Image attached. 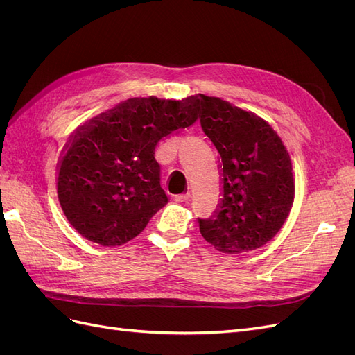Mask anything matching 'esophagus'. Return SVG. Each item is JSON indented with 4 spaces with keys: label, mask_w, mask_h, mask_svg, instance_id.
I'll return each mask as SVG.
<instances>
[{
    "label": "esophagus",
    "mask_w": 355,
    "mask_h": 355,
    "mask_svg": "<svg viewBox=\"0 0 355 355\" xmlns=\"http://www.w3.org/2000/svg\"><path fill=\"white\" fill-rule=\"evenodd\" d=\"M189 198H191L189 194H179V196L175 197V201H176V202H180V204H184V202H188Z\"/></svg>",
    "instance_id": "esophagus-1"
}]
</instances>
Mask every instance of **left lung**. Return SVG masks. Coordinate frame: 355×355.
Masks as SVG:
<instances>
[{
    "label": "left lung",
    "mask_w": 355,
    "mask_h": 355,
    "mask_svg": "<svg viewBox=\"0 0 355 355\" xmlns=\"http://www.w3.org/2000/svg\"><path fill=\"white\" fill-rule=\"evenodd\" d=\"M200 124L218 149L220 201L200 232L223 253L239 254L271 241L295 200L292 159L261 116L220 98L200 94Z\"/></svg>",
    "instance_id": "1"
}]
</instances>
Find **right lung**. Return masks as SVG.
Here are the masks:
<instances>
[{
    "label": "right lung",
    "instance_id": "1",
    "mask_svg": "<svg viewBox=\"0 0 355 355\" xmlns=\"http://www.w3.org/2000/svg\"><path fill=\"white\" fill-rule=\"evenodd\" d=\"M198 103L136 98L77 128L58 164V197L84 239L121 245L141 234L168 196L155 146L194 124Z\"/></svg>",
    "mask_w": 355,
    "mask_h": 355
}]
</instances>
